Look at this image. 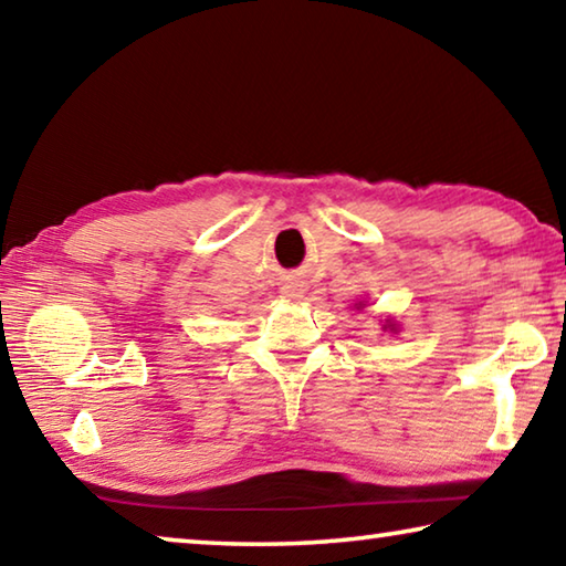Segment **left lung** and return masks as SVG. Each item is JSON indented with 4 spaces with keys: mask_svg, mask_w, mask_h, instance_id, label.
<instances>
[{
    "mask_svg": "<svg viewBox=\"0 0 566 566\" xmlns=\"http://www.w3.org/2000/svg\"><path fill=\"white\" fill-rule=\"evenodd\" d=\"M359 306H364V304L359 302ZM385 329H389V332H395V334H397V324H395V322H391V319H387V324H385Z\"/></svg>",
    "mask_w": 566,
    "mask_h": 566,
    "instance_id": "left-lung-1",
    "label": "left lung"
}]
</instances>
